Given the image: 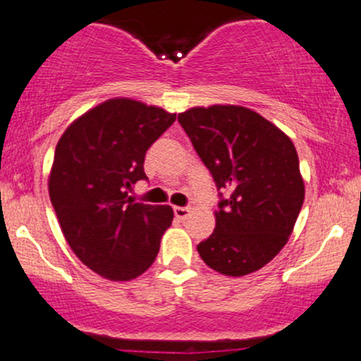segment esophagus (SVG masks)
I'll use <instances>...</instances> for the list:
<instances>
[{
	"instance_id": "34e87169",
	"label": "esophagus",
	"mask_w": 361,
	"mask_h": 361,
	"mask_svg": "<svg viewBox=\"0 0 361 361\" xmlns=\"http://www.w3.org/2000/svg\"><path fill=\"white\" fill-rule=\"evenodd\" d=\"M173 212H175L176 219H180V221H185V219L188 217L190 209H188V207H175V209H173Z\"/></svg>"
}]
</instances>
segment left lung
Returning <instances> with one entry per match:
<instances>
[{"label": "left lung", "mask_w": 361, "mask_h": 361, "mask_svg": "<svg viewBox=\"0 0 361 361\" xmlns=\"http://www.w3.org/2000/svg\"><path fill=\"white\" fill-rule=\"evenodd\" d=\"M178 122L221 197L215 229L198 244V255L227 276L259 270L287 244L304 204L295 146L244 106H197L178 115Z\"/></svg>", "instance_id": "obj_1"}]
</instances>
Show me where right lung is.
Wrapping results in <instances>:
<instances>
[{
	"mask_svg": "<svg viewBox=\"0 0 361 361\" xmlns=\"http://www.w3.org/2000/svg\"><path fill=\"white\" fill-rule=\"evenodd\" d=\"M176 120L157 106L114 98L66 128L56 147L49 195L62 234L86 267L127 281L154 263L173 209L130 197L144 157Z\"/></svg>",
	"mask_w": 361,
	"mask_h": 361,
	"instance_id": "right-lung-1",
	"label": "right lung"
}]
</instances>
